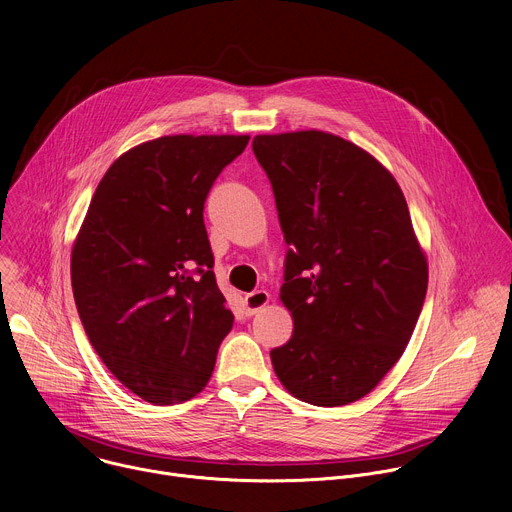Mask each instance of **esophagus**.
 Masks as SVG:
<instances>
[{
  "mask_svg": "<svg viewBox=\"0 0 512 512\" xmlns=\"http://www.w3.org/2000/svg\"><path fill=\"white\" fill-rule=\"evenodd\" d=\"M267 304H269V294H267V291H263V289L251 291V294H247L245 300H243V306H245V314H247V316L257 314V312H259L261 308H265Z\"/></svg>",
  "mask_w": 512,
  "mask_h": 512,
  "instance_id": "34e87169",
  "label": "esophagus"
}]
</instances>
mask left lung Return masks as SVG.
<instances>
[{
    "instance_id": "1",
    "label": "left lung",
    "mask_w": 512,
    "mask_h": 512,
    "mask_svg": "<svg viewBox=\"0 0 512 512\" xmlns=\"http://www.w3.org/2000/svg\"><path fill=\"white\" fill-rule=\"evenodd\" d=\"M289 245L281 302L294 334L271 350L281 385L338 407L369 395L401 358L427 291L405 196L369 152L324 131L255 135Z\"/></svg>"
}]
</instances>
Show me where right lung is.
Instances as JSON below:
<instances>
[{
  "instance_id": "1",
  "label": "right lung",
  "mask_w": 512,
  "mask_h": 512,
  "mask_svg": "<svg viewBox=\"0 0 512 512\" xmlns=\"http://www.w3.org/2000/svg\"><path fill=\"white\" fill-rule=\"evenodd\" d=\"M249 135H166L119 156L70 255L85 332L115 379L154 405L200 393L233 312L214 279L204 200Z\"/></svg>"
}]
</instances>
